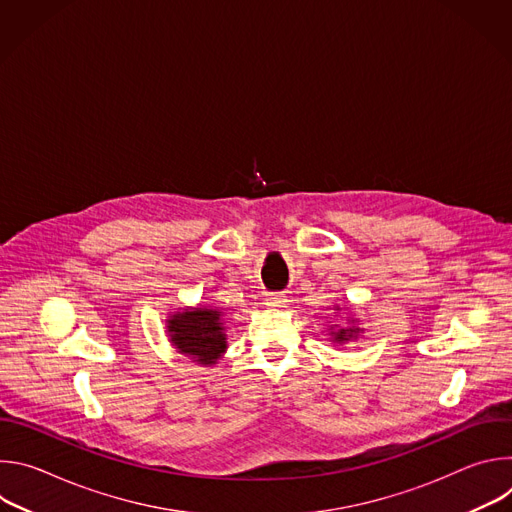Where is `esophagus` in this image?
Returning <instances> with one entry per match:
<instances>
[{"mask_svg":"<svg viewBox=\"0 0 512 512\" xmlns=\"http://www.w3.org/2000/svg\"><path fill=\"white\" fill-rule=\"evenodd\" d=\"M265 304L271 306V308H279V306L285 304V296L283 294H267Z\"/></svg>","mask_w":512,"mask_h":512,"instance_id":"esophagus-1","label":"esophagus"}]
</instances>
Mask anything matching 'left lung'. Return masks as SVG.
Wrapping results in <instances>:
<instances>
[{"instance_id": "obj_1", "label": "left lung", "mask_w": 512, "mask_h": 512, "mask_svg": "<svg viewBox=\"0 0 512 512\" xmlns=\"http://www.w3.org/2000/svg\"><path fill=\"white\" fill-rule=\"evenodd\" d=\"M356 330H358V328H356ZM356 330H340V332H332V334H334V338H336L338 342H344V340H350L352 334H356Z\"/></svg>"}]
</instances>
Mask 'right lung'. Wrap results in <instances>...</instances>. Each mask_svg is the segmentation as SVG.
Here are the masks:
<instances>
[{
    "label": "right lung",
    "instance_id": "obj_1",
    "mask_svg": "<svg viewBox=\"0 0 512 512\" xmlns=\"http://www.w3.org/2000/svg\"><path fill=\"white\" fill-rule=\"evenodd\" d=\"M168 330L174 346L200 364H214L227 348L223 314L216 310L196 308L192 312L176 314L170 320Z\"/></svg>",
    "mask_w": 512,
    "mask_h": 512
}]
</instances>
